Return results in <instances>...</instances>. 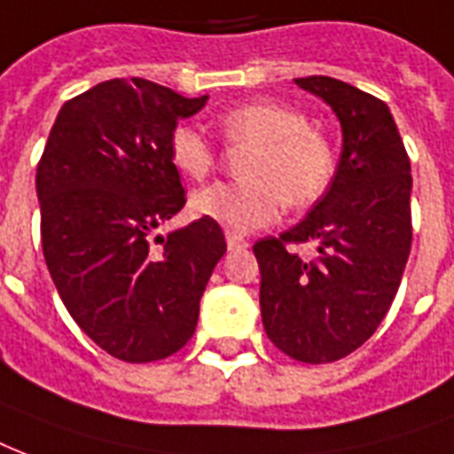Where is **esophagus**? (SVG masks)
<instances>
[{
    "mask_svg": "<svg viewBox=\"0 0 454 454\" xmlns=\"http://www.w3.org/2000/svg\"><path fill=\"white\" fill-rule=\"evenodd\" d=\"M227 248H230V251H239V248H248V241H244V239L237 237V234H227Z\"/></svg>",
    "mask_w": 454,
    "mask_h": 454,
    "instance_id": "1",
    "label": "esophagus"
}]
</instances>
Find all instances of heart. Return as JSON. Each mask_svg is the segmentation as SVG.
Instances as JSON below:
<instances>
[{"label":"heart","instance_id":"b5f03b06","mask_svg":"<svg viewBox=\"0 0 454 454\" xmlns=\"http://www.w3.org/2000/svg\"><path fill=\"white\" fill-rule=\"evenodd\" d=\"M220 132L230 146H251L241 182H217L199 189L192 210L246 234L275 223L286 201L305 208L319 201L336 175L333 142L312 128L310 118L282 101H248L220 115ZM172 168L189 179L208 177L217 165V149L201 128L177 122L168 137Z\"/></svg>","mask_w":454,"mask_h":454}]
</instances>
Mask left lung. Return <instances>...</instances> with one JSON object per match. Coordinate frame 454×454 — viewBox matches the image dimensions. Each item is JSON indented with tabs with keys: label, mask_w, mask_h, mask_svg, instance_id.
Masks as SVG:
<instances>
[{
	"label": "left lung",
	"mask_w": 454,
	"mask_h": 454,
	"mask_svg": "<svg viewBox=\"0 0 454 454\" xmlns=\"http://www.w3.org/2000/svg\"><path fill=\"white\" fill-rule=\"evenodd\" d=\"M294 82L325 99L343 129L332 187L308 217L255 241L267 339L298 362L346 357L377 332L398 294L410 246V158L384 101L326 75ZM315 240L301 261L289 245Z\"/></svg>",
	"instance_id": "8db88e82"
}]
</instances>
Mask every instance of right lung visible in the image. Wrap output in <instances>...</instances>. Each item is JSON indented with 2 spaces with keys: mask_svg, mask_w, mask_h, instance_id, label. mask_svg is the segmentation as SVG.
<instances>
[{
  "mask_svg": "<svg viewBox=\"0 0 454 454\" xmlns=\"http://www.w3.org/2000/svg\"><path fill=\"white\" fill-rule=\"evenodd\" d=\"M206 101L142 77L106 80L63 104L37 163L49 275L77 326L122 362L187 346L227 251L208 217L153 237L187 203L168 137Z\"/></svg>",
  "mask_w": 454,
  "mask_h": 454,
  "instance_id": "obj_1",
  "label": "right lung"
}]
</instances>
